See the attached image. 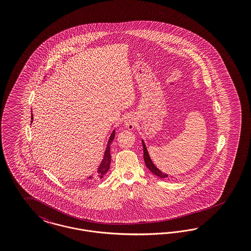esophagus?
<instances>
[{"label":"esophagus","mask_w":251,"mask_h":251,"mask_svg":"<svg viewBox=\"0 0 251 251\" xmlns=\"http://www.w3.org/2000/svg\"><path fill=\"white\" fill-rule=\"evenodd\" d=\"M135 125H136V121L133 117H128L124 121V126L129 130H132L135 127Z\"/></svg>","instance_id":"obj_1"}]
</instances>
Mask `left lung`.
Segmentation results:
<instances>
[{"label":"left lung","mask_w":251,"mask_h":251,"mask_svg":"<svg viewBox=\"0 0 251 251\" xmlns=\"http://www.w3.org/2000/svg\"><path fill=\"white\" fill-rule=\"evenodd\" d=\"M142 146H143L144 161H145V164H146L147 167L151 170V173H153L157 177H159V178H167L168 175L166 174V173H163V172L153 164V162H152L151 156L149 154V151H148V150H147V146H146V144L144 142L143 139H142Z\"/></svg>","instance_id":"8db88e82"}]
</instances>
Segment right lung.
Returning <instances> with one entry per match:
<instances>
[{
    "mask_svg": "<svg viewBox=\"0 0 251 251\" xmlns=\"http://www.w3.org/2000/svg\"><path fill=\"white\" fill-rule=\"evenodd\" d=\"M34 118H33V114L31 116V123L33 122ZM115 132L116 131H112V133L110 134V137L108 139L107 146H106V149H105V151H104V154H103V158L100 164L99 167L97 168V172H96L95 177H92V176H89L87 177L86 179L89 180V179H101L103 178V176L107 173L108 170H109V167H110V164H111V154H110V146L112 141L114 140L115 138ZM85 182V181H84Z\"/></svg>",
    "mask_w": 251,
    "mask_h": 251,
    "instance_id": "1",
    "label": "right lung"
}]
</instances>
